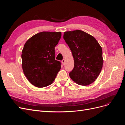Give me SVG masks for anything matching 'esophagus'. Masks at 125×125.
Here are the masks:
<instances>
[{
  "label": "esophagus",
  "mask_w": 125,
  "mask_h": 125,
  "mask_svg": "<svg viewBox=\"0 0 125 125\" xmlns=\"http://www.w3.org/2000/svg\"><path fill=\"white\" fill-rule=\"evenodd\" d=\"M65 59H63L62 61V65H64V64H65Z\"/></svg>",
  "instance_id": "obj_1"
}]
</instances>
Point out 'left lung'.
<instances>
[{
	"label": "left lung",
	"mask_w": 125,
	"mask_h": 125,
	"mask_svg": "<svg viewBox=\"0 0 125 125\" xmlns=\"http://www.w3.org/2000/svg\"><path fill=\"white\" fill-rule=\"evenodd\" d=\"M63 39L73 54L74 68L69 73L77 84L92 83L100 74L103 64L102 48L94 37L81 30L66 31Z\"/></svg>",
	"instance_id": "left-lung-1"
}]
</instances>
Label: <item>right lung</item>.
<instances>
[{"label":"right lung","instance_id":"1","mask_svg":"<svg viewBox=\"0 0 125 125\" xmlns=\"http://www.w3.org/2000/svg\"><path fill=\"white\" fill-rule=\"evenodd\" d=\"M61 32H42L26 42L22 51V67L28 81L37 88L51 84L61 68L55 59V47Z\"/></svg>","mask_w":125,"mask_h":125}]
</instances>
